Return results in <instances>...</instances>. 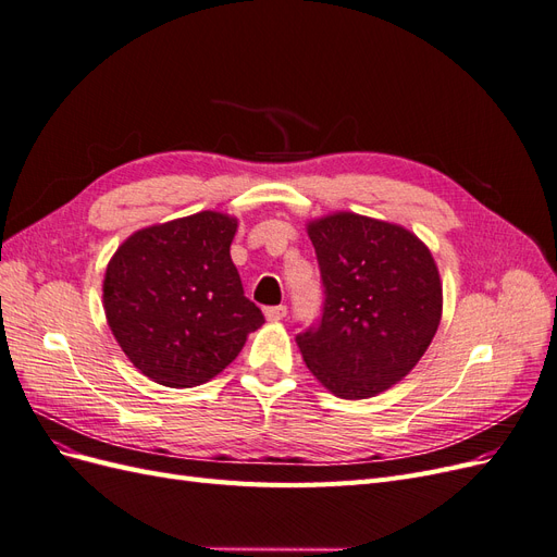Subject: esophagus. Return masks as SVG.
<instances>
[{
    "label": "esophagus",
    "instance_id": "1",
    "mask_svg": "<svg viewBox=\"0 0 557 557\" xmlns=\"http://www.w3.org/2000/svg\"><path fill=\"white\" fill-rule=\"evenodd\" d=\"M285 313H288V309H285L283 305H278V307H267V309H264V318L272 320V323H276V320H283Z\"/></svg>",
    "mask_w": 557,
    "mask_h": 557
}]
</instances>
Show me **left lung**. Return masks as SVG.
Here are the masks:
<instances>
[{
	"mask_svg": "<svg viewBox=\"0 0 557 557\" xmlns=\"http://www.w3.org/2000/svg\"><path fill=\"white\" fill-rule=\"evenodd\" d=\"M325 285L318 327L297 336L311 374L342 399H367L407 376L442 323L430 248L407 227L350 211L307 223Z\"/></svg>",
	"mask_w": 557,
	"mask_h": 557,
	"instance_id": "left-lung-1",
	"label": "left lung"
}]
</instances>
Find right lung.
Masks as SVG:
<instances>
[{
	"mask_svg": "<svg viewBox=\"0 0 557 557\" xmlns=\"http://www.w3.org/2000/svg\"><path fill=\"white\" fill-rule=\"evenodd\" d=\"M237 227L234 215L199 211L137 230L109 260L107 323L150 381L166 387L211 381L264 323L230 258Z\"/></svg>",
	"mask_w": 557,
	"mask_h": 557,
	"instance_id": "obj_1",
	"label": "right lung"
}]
</instances>
